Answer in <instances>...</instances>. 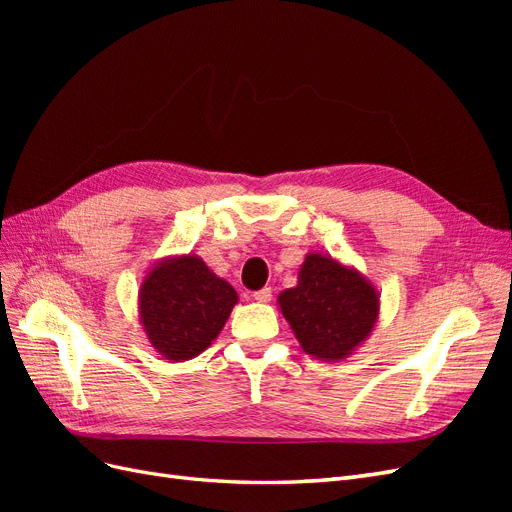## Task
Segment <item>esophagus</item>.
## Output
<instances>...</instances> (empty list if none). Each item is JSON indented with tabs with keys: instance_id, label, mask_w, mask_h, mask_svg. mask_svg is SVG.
<instances>
[{
	"instance_id": "esophagus-1",
	"label": "esophagus",
	"mask_w": 512,
	"mask_h": 512,
	"mask_svg": "<svg viewBox=\"0 0 512 512\" xmlns=\"http://www.w3.org/2000/svg\"><path fill=\"white\" fill-rule=\"evenodd\" d=\"M271 297H273L271 288H262V290L254 292V301H258V303H269V301H271Z\"/></svg>"
}]
</instances>
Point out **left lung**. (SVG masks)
Returning a JSON list of instances; mask_svg holds the SVG:
<instances>
[{"label": "left lung", "instance_id": "left-lung-1", "mask_svg": "<svg viewBox=\"0 0 512 512\" xmlns=\"http://www.w3.org/2000/svg\"><path fill=\"white\" fill-rule=\"evenodd\" d=\"M303 352L320 361H344L374 331L380 294L367 277L337 258L309 252L297 286L277 297Z\"/></svg>", "mask_w": 512, "mask_h": 512}]
</instances>
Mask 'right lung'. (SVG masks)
Masks as SVG:
<instances>
[{
	"label": "right lung",
	"instance_id": "obj_1",
	"mask_svg": "<svg viewBox=\"0 0 512 512\" xmlns=\"http://www.w3.org/2000/svg\"><path fill=\"white\" fill-rule=\"evenodd\" d=\"M237 301V290L200 256H166L143 277L138 322L156 352L183 363L211 346Z\"/></svg>",
	"mask_w": 512,
	"mask_h": 512
}]
</instances>
